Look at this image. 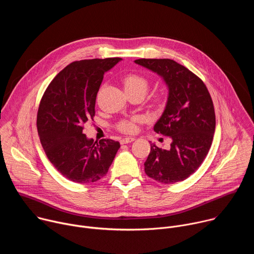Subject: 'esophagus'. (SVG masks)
Wrapping results in <instances>:
<instances>
[{
    "label": "esophagus",
    "mask_w": 254,
    "mask_h": 254,
    "mask_svg": "<svg viewBox=\"0 0 254 254\" xmlns=\"http://www.w3.org/2000/svg\"><path fill=\"white\" fill-rule=\"evenodd\" d=\"M134 139H135L134 137H130V136H128V137H123V138L121 139V143H122V144H125V143H129V142L133 141Z\"/></svg>",
    "instance_id": "34e87169"
}]
</instances>
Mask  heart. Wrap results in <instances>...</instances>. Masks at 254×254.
Returning a JSON list of instances; mask_svg holds the SVG:
<instances>
[{"label": "heart", "instance_id": "1", "mask_svg": "<svg viewBox=\"0 0 254 254\" xmlns=\"http://www.w3.org/2000/svg\"><path fill=\"white\" fill-rule=\"evenodd\" d=\"M122 83L127 95H140L142 97L148 92L150 86L149 80L146 77L137 73H133V72L125 74L122 78ZM151 100L155 106L161 107L165 103L166 96L164 93H156L153 95ZM140 122L141 119L138 117L130 120H124L118 124V129L127 133L135 132L137 129L136 125Z\"/></svg>", "mask_w": 254, "mask_h": 254}]
</instances>
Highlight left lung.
Instances as JSON below:
<instances>
[{
	"label": "left lung",
	"mask_w": 254,
	"mask_h": 254,
	"mask_svg": "<svg viewBox=\"0 0 254 254\" xmlns=\"http://www.w3.org/2000/svg\"><path fill=\"white\" fill-rule=\"evenodd\" d=\"M134 62L156 72L169 88L165 111L154 130L171 138V148L151 143L144 172L163 184L180 182L197 171L210 150L216 125L211 95L197 75L172 59Z\"/></svg>",
	"instance_id": "obj_1"
}]
</instances>
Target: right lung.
<instances>
[{
    "label": "right lung",
    "instance_id": "1",
    "mask_svg": "<svg viewBox=\"0 0 254 254\" xmlns=\"http://www.w3.org/2000/svg\"><path fill=\"white\" fill-rule=\"evenodd\" d=\"M122 59H87L67 65L46 88L39 104L37 129L45 154L55 169L75 183L104 177L121 144L88 139L84 124L95 116V100L106 71Z\"/></svg>",
    "mask_w": 254,
    "mask_h": 254
}]
</instances>
